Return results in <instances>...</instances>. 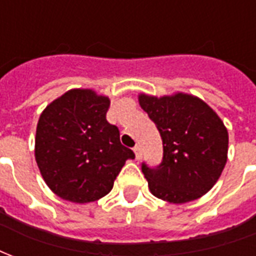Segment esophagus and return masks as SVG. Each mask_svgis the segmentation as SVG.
I'll return each mask as SVG.
<instances>
[{
	"mask_svg": "<svg viewBox=\"0 0 256 256\" xmlns=\"http://www.w3.org/2000/svg\"><path fill=\"white\" fill-rule=\"evenodd\" d=\"M134 152H135L136 156V160H140V156H142V148L139 144H136L135 147H134Z\"/></svg>",
	"mask_w": 256,
	"mask_h": 256,
	"instance_id": "1",
	"label": "esophagus"
}]
</instances>
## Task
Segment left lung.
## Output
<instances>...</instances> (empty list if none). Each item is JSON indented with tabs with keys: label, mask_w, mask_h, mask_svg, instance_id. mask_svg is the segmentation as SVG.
<instances>
[{
	"label": "left lung",
	"mask_w": 256,
	"mask_h": 256,
	"mask_svg": "<svg viewBox=\"0 0 256 256\" xmlns=\"http://www.w3.org/2000/svg\"><path fill=\"white\" fill-rule=\"evenodd\" d=\"M139 104L160 130L162 162L142 164L154 196L187 203L203 196L221 176L228 160V130L206 102L177 92L161 98L139 95Z\"/></svg>",
	"instance_id": "left-lung-1"
}]
</instances>
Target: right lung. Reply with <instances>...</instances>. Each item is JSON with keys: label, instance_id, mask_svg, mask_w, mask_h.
<instances>
[{"label": "right lung", "instance_id": "1", "mask_svg": "<svg viewBox=\"0 0 256 256\" xmlns=\"http://www.w3.org/2000/svg\"><path fill=\"white\" fill-rule=\"evenodd\" d=\"M110 100L92 90L74 88L42 112L35 160L52 191L64 200L88 203L108 195L134 151L106 120Z\"/></svg>", "mask_w": 256, "mask_h": 256}]
</instances>
